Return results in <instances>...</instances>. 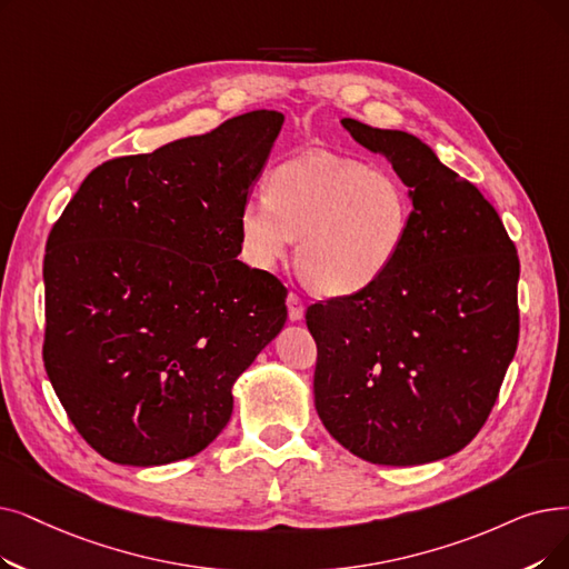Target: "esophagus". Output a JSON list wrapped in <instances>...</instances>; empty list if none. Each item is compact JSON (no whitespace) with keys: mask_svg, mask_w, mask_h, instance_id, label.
Returning a JSON list of instances; mask_svg holds the SVG:
<instances>
[{"mask_svg":"<svg viewBox=\"0 0 569 569\" xmlns=\"http://www.w3.org/2000/svg\"><path fill=\"white\" fill-rule=\"evenodd\" d=\"M288 318L290 320H302L305 318V302L298 292H290L288 295Z\"/></svg>","mask_w":569,"mask_h":569,"instance_id":"esophagus-1","label":"esophagus"}]
</instances>
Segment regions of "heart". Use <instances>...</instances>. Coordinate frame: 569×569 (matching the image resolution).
Here are the masks:
<instances>
[{
    "label": "heart",
    "instance_id": "heart-1",
    "mask_svg": "<svg viewBox=\"0 0 569 569\" xmlns=\"http://www.w3.org/2000/svg\"><path fill=\"white\" fill-rule=\"evenodd\" d=\"M409 188L390 169L307 153L269 174L267 200L243 202L239 241L258 269L277 267L292 239L305 283L326 298L372 288L398 260L411 226Z\"/></svg>",
    "mask_w": 569,
    "mask_h": 569
}]
</instances>
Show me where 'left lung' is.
I'll list each match as a JSON object with an SVG mask.
<instances>
[{
	"label": "left lung",
	"instance_id": "left-lung-1",
	"mask_svg": "<svg viewBox=\"0 0 569 569\" xmlns=\"http://www.w3.org/2000/svg\"><path fill=\"white\" fill-rule=\"evenodd\" d=\"M341 126L409 188L405 249L372 288L307 309L328 432L375 465L458 453L483 428L518 343V264L475 183L400 130Z\"/></svg>",
	"mask_w": 569,
	"mask_h": 569
}]
</instances>
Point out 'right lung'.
<instances>
[{
    "label": "right lung",
    "instance_id": "right-lung-1",
    "mask_svg": "<svg viewBox=\"0 0 569 569\" xmlns=\"http://www.w3.org/2000/svg\"><path fill=\"white\" fill-rule=\"evenodd\" d=\"M283 113L258 109L94 167L46 241L43 365L118 465L207 449L232 383L286 323V286L237 260L239 211Z\"/></svg>",
    "mask_w": 569,
    "mask_h": 569
}]
</instances>
